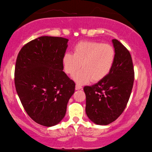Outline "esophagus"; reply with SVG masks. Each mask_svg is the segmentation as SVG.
<instances>
[{"instance_id": "obj_1", "label": "esophagus", "mask_w": 152, "mask_h": 152, "mask_svg": "<svg viewBox=\"0 0 152 152\" xmlns=\"http://www.w3.org/2000/svg\"><path fill=\"white\" fill-rule=\"evenodd\" d=\"M82 88V86L80 85V84H76V90H80Z\"/></svg>"}]
</instances>
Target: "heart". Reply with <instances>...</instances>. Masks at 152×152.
<instances>
[{"label": "heart", "mask_w": 152, "mask_h": 152, "mask_svg": "<svg viewBox=\"0 0 152 152\" xmlns=\"http://www.w3.org/2000/svg\"><path fill=\"white\" fill-rule=\"evenodd\" d=\"M115 60V50L111 45L92 41H82L76 43L73 53H66L62 57L64 70L73 75L77 83L84 84L91 80L99 82L110 73Z\"/></svg>", "instance_id": "1"}]
</instances>
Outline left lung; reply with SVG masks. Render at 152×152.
Returning a JSON list of instances; mask_svg holds the SVG:
<instances>
[{
    "instance_id": "left-lung-1",
    "label": "left lung",
    "mask_w": 152,
    "mask_h": 152,
    "mask_svg": "<svg viewBox=\"0 0 152 152\" xmlns=\"http://www.w3.org/2000/svg\"><path fill=\"white\" fill-rule=\"evenodd\" d=\"M112 42L115 60L110 73L92 86L84 87L86 113L95 124L107 125L122 114L134 82V68L129 51L117 39Z\"/></svg>"
}]
</instances>
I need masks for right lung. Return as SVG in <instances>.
<instances>
[{
	"label": "right lung",
	"mask_w": 152,
	"mask_h": 152,
	"mask_svg": "<svg viewBox=\"0 0 152 152\" xmlns=\"http://www.w3.org/2000/svg\"><path fill=\"white\" fill-rule=\"evenodd\" d=\"M68 39L42 36L25 44L18 54L15 84L28 115L38 124H58L66 113L75 83L63 71Z\"/></svg>",
	"instance_id": "add662e5"
}]
</instances>
